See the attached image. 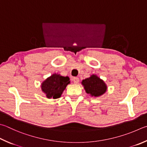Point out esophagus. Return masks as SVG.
Masks as SVG:
<instances>
[{"mask_svg":"<svg viewBox=\"0 0 147 147\" xmlns=\"http://www.w3.org/2000/svg\"><path fill=\"white\" fill-rule=\"evenodd\" d=\"M73 80L74 84H78V83L79 82L80 79L78 78V77H74V78H73Z\"/></svg>","mask_w":147,"mask_h":147,"instance_id":"esophagus-1","label":"esophagus"}]
</instances>
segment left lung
I'll return each instance as SVG.
<instances>
[{"mask_svg": "<svg viewBox=\"0 0 147 147\" xmlns=\"http://www.w3.org/2000/svg\"><path fill=\"white\" fill-rule=\"evenodd\" d=\"M82 83L86 92L93 96H100L107 90L105 83L96 75H92L90 78L84 80Z\"/></svg>", "mask_w": 147, "mask_h": 147, "instance_id": "obj_1", "label": "left lung"}]
</instances>
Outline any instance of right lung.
Here are the masks:
<instances>
[{
    "label": "right lung",
    "instance_id": "1",
    "mask_svg": "<svg viewBox=\"0 0 147 147\" xmlns=\"http://www.w3.org/2000/svg\"><path fill=\"white\" fill-rule=\"evenodd\" d=\"M69 84H70L69 77H63L55 74L42 83V90L46 93L47 98L57 99L61 96Z\"/></svg>",
    "mask_w": 147,
    "mask_h": 147
}]
</instances>
